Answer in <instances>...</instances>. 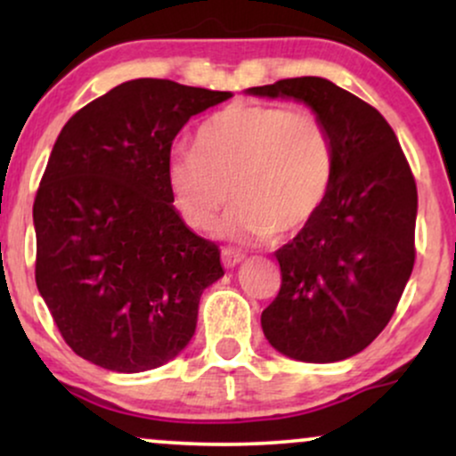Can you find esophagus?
Instances as JSON below:
<instances>
[{
    "label": "esophagus",
    "mask_w": 456,
    "mask_h": 456,
    "mask_svg": "<svg viewBox=\"0 0 456 456\" xmlns=\"http://www.w3.org/2000/svg\"><path fill=\"white\" fill-rule=\"evenodd\" d=\"M221 257H223L224 268H235L240 261H244V253L242 250H235V248H223Z\"/></svg>",
    "instance_id": "34e87169"
}]
</instances>
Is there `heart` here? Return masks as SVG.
<instances>
[{
    "mask_svg": "<svg viewBox=\"0 0 456 456\" xmlns=\"http://www.w3.org/2000/svg\"><path fill=\"white\" fill-rule=\"evenodd\" d=\"M334 150L326 124L308 109L235 102L214 113L175 151L167 182L188 227L208 232L229 201L223 223L232 240L289 238L326 203Z\"/></svg>",
    "mask_w": 456,
    "mask_h": 456,
    "instance_id": "heart-1",
    "label": "heart"
}]
</instances>
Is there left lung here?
Segmentation results:
<instances>
[{
	"mask_svg": "<svg viewBox=\"0 0 456 456\" xmlns=\"http://www.w3.org/2000/svg\"><path fill=\"white\" fill-rule=\"evenodd\" d=\"M246 92L308 104L334 150L326 203L274 253L281 291L261 328L294 360L352 358L388 326L411 276L418 191L410 162L384 115L328 78H282Z\"/></svg>",
	"mask_w": 456,
	"mask_h": 456,
	"instance_id": "1",
	"label": "left lung"
}]
</instances>
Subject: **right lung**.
Wrapping results in <instances>:
<instances>
[{"label": "right lung", "instance_id": "add662e5", "mask_svg": "<svg viewBox=\"0 0 456 456\" xmlns=\"http://www.w3.org/2000/svg\"><path fill=\"white\" fill-rule=\"evenodd\" d=\"M232 92L134 78L61 128L34 201L36 285L68 347L118 373L174 360L221 250L174 208L167 165L192 115Z\"/></svg>", "mask_w": 456, "mask_h": 456}]
</instances>
